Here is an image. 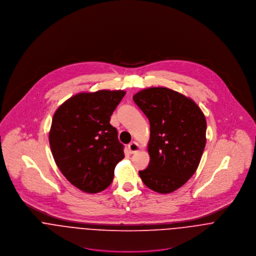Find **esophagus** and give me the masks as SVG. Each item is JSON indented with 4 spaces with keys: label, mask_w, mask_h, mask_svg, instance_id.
Returning <instances> with one entry per match:
<instances>
[{
    "label": "esophagus",
    "mask_w": 256,
    "mask_h": 256,
    "mask_svg": "<svg viewBox=\"0 0 256 256\" xmlns=\"http://www.w3.org/2000/svg\"><path fill=\"white\" fill-rule=\"evenodd\" d=\"M140 148V146L137 142H132L128 145V150L130 154H135L136 152H138Z\"/></svg>",
    "instance_id": "34e87169"
}]
</instances>
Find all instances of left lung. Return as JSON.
<instances>
[{
	"mask_svg": "<svg viewBox=\"0 0 256 256\" xmlns=\"http://www.w3.org/2000/svg\"><path fill=\"white\" fill-rule=\"evenodd\" d=\"M150 122V164L139 176L150 189L166 194L196 172L206 145V119L198 106L166 88H150L133 96Z\"/></svg>",
	"mask_w": 256,
	"mask_h": 256,
	"instance_id": "8db88e82",
	"label": "left lung"
}]
</instances>
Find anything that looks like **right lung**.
<instances>
[{
  "mask_svg": "<svg viewBox=\"0 0 256 256\" xmlns=\"http://www.w3.org/2000/svg\"><path fill=\"white\" fill-rule=\"evenodd\" d=\"M123 90H98L74 96L56 110L49 133L55 162L80 190L98 193L110 186L124 145L110 116L125 96Z\"/></svg>",
  "mask_w": 256,
  "mask_h": 256,
  "instance_id": "1",
  "label": "right lung"
}]
</instances>
